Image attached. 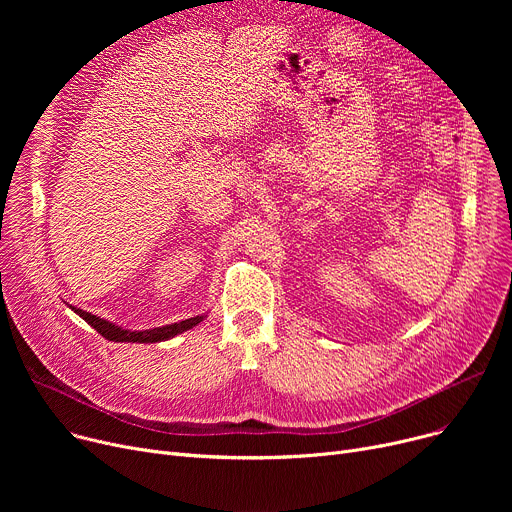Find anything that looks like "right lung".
I'll return each instance as SVG.
<instances>
[{
	"label": "right lung",
	"instance_id": "add662e5",
	"mask_svg": "<svg viewBox=\"0 0 512 512\" xmlns=\"http://www.w3.org/2000/svg\"><path fill=\"white\" fill-rule=\"evenodd\" d=\"M72 311L83 317L87 324L91 328H95L105 340H112V342H161V340H168V338H174L176 334H182L186 330H191V328H195L197 324H201V321H203V315H197V317H191V319L178 321V324H172V326L153 328V330H145V332H130V330H122L120 326L110 324V321H105V319H101L97 315H91V313H87L83 309L72 307Z\"/></svg>",
	"mask_w": 512,
	"mask_h": 512
}]
</instances>
